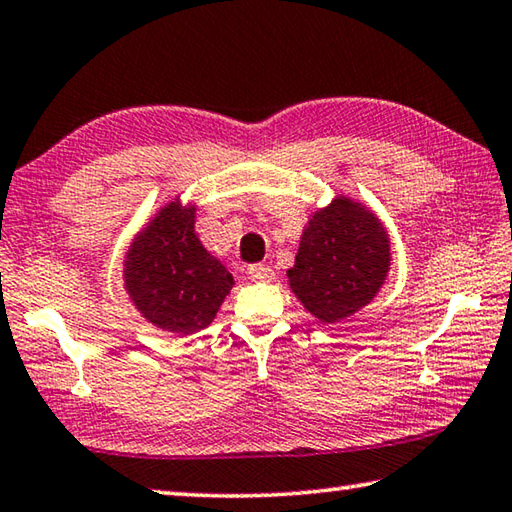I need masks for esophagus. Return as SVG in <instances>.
Listing matches in <instances>:
<instances>
[{"label": "esophagus", "instance_id": "obj_1", "mask_svg": "<svg viewBox=\"0 0 512 512\" xmlns=\"http://www.w3.org/2000/svg\"><path fill=\"white\" fill-rule=\"evenodd\" d=\"M248 277L253 282H273L275 280V273L271 266H264V264H255L248 268Z\"/></svg>", "mask_w": 512, "mask_h": 512}]
</instances>
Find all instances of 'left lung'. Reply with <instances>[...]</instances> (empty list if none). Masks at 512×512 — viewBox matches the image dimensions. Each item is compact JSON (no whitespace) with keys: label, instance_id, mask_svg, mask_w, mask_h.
I'll return each instance as SVG.
<instances>
[{"label":"left lung","instance_id":"1","mask_svg":"<svg viewBox=\"0 0 512 512\" xmlns=\"http://www.w3.org/2000/svg\"><path fill=\"white\" fill-rule=\"evenodd\" d=\"M392 268V239L374 210L345 194L306 221L288 286L322 324H336L374 300Z\"/></svg>","mask_w":512,"mask_h":512}]
</instances>
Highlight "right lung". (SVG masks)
<instances>
[{
  "mask_svg": "<svg viewBox=\"0 0 512 512\" xmlns=\"http://www.w3.org/2000/svg\"><path fill=\"white\" fill-rule=\"evenodd\" d=\"M194 221L197 206L176 194L136 232L123 259L129 302L176 336L206 329L235 286L228 268L203 248Z\"/></svg>",
  "mask_w": 512,
  "mask_h": 512,
  "instance_id": "add662e5",
  "label": "right lung"
}]
</instances>
